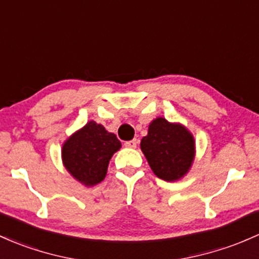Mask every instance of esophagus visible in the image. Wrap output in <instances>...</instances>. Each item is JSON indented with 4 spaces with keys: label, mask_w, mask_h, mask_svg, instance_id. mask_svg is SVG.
<instances>
[{
    "label": "esophagus",
    "mask_w": 259,
    "mask_h": 259,
    "mask_svg": "<svg viewBox=\"0 0 259 259\" xmlns=\"http://www.w3.org/2000/svg\"><path fill=\"white\" fill-rule=\"evenodd\" d=\"M136 145H138V140H136V139H134V140L126 141V143H125V146L129 147V149H135Z\"/></svg>",
    "instance_id": "1"
}]
</instances>
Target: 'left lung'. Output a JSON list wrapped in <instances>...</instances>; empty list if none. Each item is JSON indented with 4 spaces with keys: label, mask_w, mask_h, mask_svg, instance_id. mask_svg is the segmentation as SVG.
I'll list each match as a JSON object with an SVG mask.
<instances>
[{
    "label": "left lung",
    "mask_w": 259,
    "mask_h": 259,
    "mask_svg": "<svg viewBox=\"0 0 259 259\" xmlns=\"http://www.w3.org/2000/svg\"><path fill=\"white\" fill-rule=\"evenodd\" d=\"M140 147L152 172L166 182L182 180L195 158L192 133L183 124L171 123L163 116H157L150 123Z\"/></svg>",
    "instance_id": "obj_1"
}]
</instances>
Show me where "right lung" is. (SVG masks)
Instances as JSON below:
<instances>
[{"label":"right lung","mask_w":259,"mask_h":259,"mask_svg":"<svg viewBox=\"0 0 259 259\" xmlns=\"http://www.w3.org/2000/svg\"><path fill=\"white\" fill-rule=\"evenodd\" d=\"M120 147L115 134L90 120L64 141L62 164L82 186L95 187L106 178L110 158Z\"/></svg>","instance_id":"right-lung-1"}]
</instances>
